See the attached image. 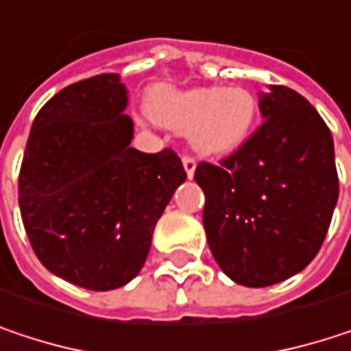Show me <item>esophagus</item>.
Masks as SVG:
<instances>
[{
  "mask_svg": "<svg viewBox=\"0 0 351 351\" xmlns=\"http://www.w3.org/2000/svg\"><path fill=\"white\" fill-rule=\"evenodd\" d=\"M182 167H184V173L189 178H193L195 175V169H197V162H195V158L193 156H189V154H184L182 156Z\"/></svg>",
  "mask_w": 351,
  "mask_h": 351,
  "instance_id": "esophagus-1",
  "label": "esophagus"
}]
</instances>
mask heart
<instances>
[{
	"label": "heart",
	"instance_id": "1",
	"mask_svg": "<svg viewBox=\"0 0 351 351\" xmlns=\"http://www.w3.org/2000/svg\"><path fill=\"white\" fill-rule=\"evenodd\" d=\"M150 115L176 132H186L201 154H230L250 138L258 101L244 87L160 89L150 99Z\"/></svg>",
	"mask_w": 351,
	"mask_h": 351
}]
</instances>
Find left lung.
Listing matches in <instances>:
<instances>
[{"label": "left lung", "instance_id": "obj_1", "mask_svg": "<svg viewBox=\"0 0 351 351\" xmlns=\"http://www.w3.org/2000/svg\"><path fill=\"white\" fill-rule=\"evenodd\" d=\"M258 106L264 121L244 144L195 171L209 250L234 282L254 289L315 258L339 195L333 138L315 107L282 85Z\"/></svg>", "mask_w": 351, "mask_h": 351}]
</instances>
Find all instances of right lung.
Masks as SVG:
<instances>
[{
	"instance_id": "add662e5",
	"label": "right lung",
	"mask_w": 351,
	"mask_h": 351,
	"mask_svg": "<svg viewBox=\"0 0 351 351\" xmlns=\"http://www.w3.org/2000/svg\"><path fill=\"white\" fill-rule=\"evenodd\" d=\"M128 91L106 73L58 91L36 115L18 201L38 260L89 289L128 285L144 266L154 226L186 173L171 148L130 146Z\"/></svg>"
}]
</instances>
